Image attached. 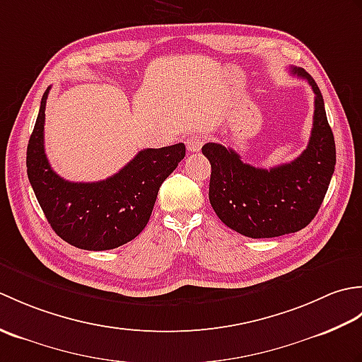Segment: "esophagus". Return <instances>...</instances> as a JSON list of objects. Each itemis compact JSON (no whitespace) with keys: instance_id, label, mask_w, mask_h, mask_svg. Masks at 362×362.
<instances>
[{"instance_id":"esophagus-1","label":"esophagus","mask_w":362,"mask_h":362,"mask_svg":"<svg viewBox=\"0 0 362 362\" xmlns=\"http://www.w3.org/2000/svg\"><path fill=\"white\" fill-rule=\"evenodd\" d=\"M205 141L204 135L201 134H193L187 138V149L189 152H199L202 149V144Z\"/></svg>"}]
</instances>
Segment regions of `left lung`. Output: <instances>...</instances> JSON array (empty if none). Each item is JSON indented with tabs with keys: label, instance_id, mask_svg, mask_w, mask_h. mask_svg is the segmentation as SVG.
<instances>
[{
	"label": "left lung",
	"instance_id": "left-lung-1",
	"mask_svg": "<svg viewBox=\"0 0 362 362\" xmlns=\"http://www.w3.org/2000/svg\"><path fill=\"white\" fill-rule=\"evenodd\" d=\"M291 73L308 81L316 95L310 143L296 160L263 169L244 163L222 144L202 146L211 165L209 197L214 213L227 227L249 238L305 228L317 214L334 173L336 146L324 98L303 68H291Z\"/></svg>",
	"mask_w": 362,
	"mask_h": 362
}]
</instances>
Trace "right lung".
Returning a JSON list of instances; mask_svg holds the SVG:
<instances>
[{
	"instance_id": "obj_1",
	"label": "right lung",
	"mask_w": 362,
	"mask_h": 362,
	"mask_svg": "<svg viewBox=\"0 0 362 362\" xmlns=\"http://www.w3.org/2000/svg\"><path fill=\"white\" fill-rule=\"evenodd\" d=\"M49 88L26 152L28 177L52 230L83 250H110L132 241L149 222L158 189L185 157V144L143 149L101 182H68L52 171L43 146L45 109Z\"/></svg>"
}]
</instances>
